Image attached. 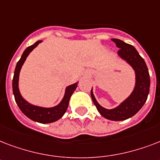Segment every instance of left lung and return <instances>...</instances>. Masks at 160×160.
<instances>
[{
    "label": "left lung",
    "mask_w": 160,
    "mask_h": 160,
    "mask_svg": "<svg viewBox=\"0 0 160 160\" xmlns=\"http://www.w3.org/2000/svg\"><path fill=\"white\" fill-rule=\"evenodd\" d=\"M112 41L119 48L118 55L126 60L135 71L136 84L134 91L124 102L113 109H106L100 106L93 95L92 90L90 94L93 102L103 117L110 120L119 121L134 116L146 102L149 92L150 77L144 59L139 55L134 46L119 39H112Z\"/></svg>",
    "instance_id": "obj_1"
}]
</instances>
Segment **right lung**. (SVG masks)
<instances>
[{"mask_svg": "<svg viewBox=\"0 0 160 160\" xmlns=\"http://www.w3.org/2000/svg\"><path fill=\"white\" fill-rule=\"evenodd\" d=\"M41 41H36L34 45L27 47L23 52L21 59L16 64V69H15L13 80H12V89H13V94L16 104L26 116H27L29 119H32L34 121L39 122L41 124H48V123L56 121L64 115L68 108L70 96L77 87V83L69 85L66 88L65 96L63 98V100H61V102L53 108H42V107L35 106V105L29 104L28 102H26V100H24L20 94L18 88L20 70H21V66L23 65V63L25 62V60L30 54V52H31V51L36 48V46H38V44L41 43Z\"/></svg>", "mask_w": 160, "mask_h": 160, "instance_id": "obj_1", "label": "right lung"}]
</instances>
